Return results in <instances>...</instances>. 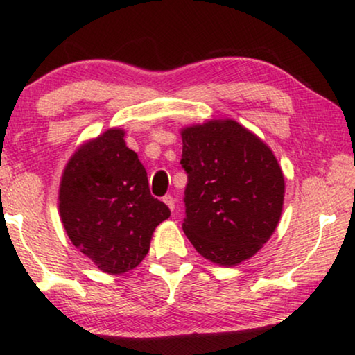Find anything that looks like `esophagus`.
<instances>
[{
  "mask_svg": "<svg viewBox=\"0 0 355 355\" xmlns=\"http://www.w3.org/2000/svg\"><path fill=\"white\" fill-rule=\"evenodd\" d=\"M163 202L169 207V210H171V211L174 210V197L173 196H164L163 197Z\"/></svg>",
  "mask_w": 355,
  "mask_h": 355,
  "instance_id": "obj_1",
  "label": "esophagus"
}]
</instances>
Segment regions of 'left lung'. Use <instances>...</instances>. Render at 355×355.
Masks as SVG:
<instances>
[{"label": "left lung", "instance_id": "8db88e82", "mask_svg": "<svg viewBox=\"0 0 355 355\" xmlns=\"http://www.w3.org/2000/svg\"><path fill=\"white\" fill-rule=\"evenodd\" d=\"M184 232L218 265L250 259L278 226L284 178L275 155L236 121L182 130Z\"/></svg>", "mask_w": 355, "mask_h": 355}]
</instances>
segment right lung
<instances>
[{
  "mask_svg": "<svg viewBox=\"0 0 355 355\" xmlns=\"http://www.w3.org/2000/svg\"><path fill=\"white\" fill-rule=\"evenodd\" d=\"M60 213L72 244L110 275L134 270L148 254L155 227L171 215L150 193L147 171L121 129L72 155L61 179Z\"/></svg>",
  "mask_w": 355,
  "mask_h": 355,
  "instance_id": "1",
  "label": "right lung"
}]
</instances>
